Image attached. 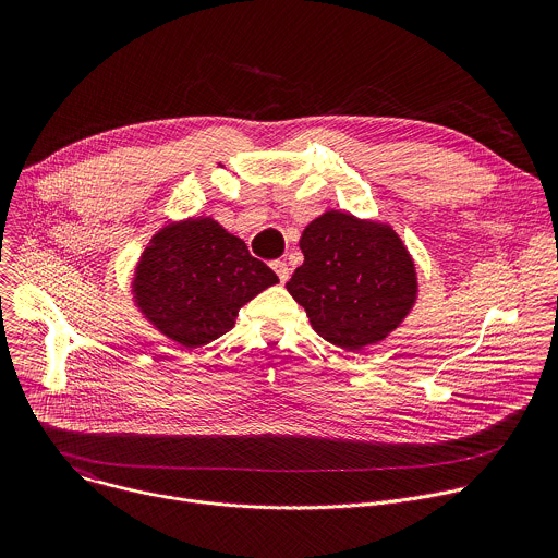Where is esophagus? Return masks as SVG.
Returning <instances> with one entry per match:
<instances>
[{
	"instance_id": "1",
	"label": "esophagus",
	"mask_w": 558,
	"mask_h": 558,
	"mask_svg": "<svg viewBox=\"0 0 558 558\" xmlns=\"http://www.w3.org/2000/svg\"><path fill=\"white\" fill-rule=\"evenodd\" d=\"M271 269L276 271V276H278V280H280V282H287V280H289L291 269H289V265H287V263H282V260H274V263H271Z\"/></svg>"
}]
</instances>
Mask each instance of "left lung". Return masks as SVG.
Returning a JSON list of instances; mask_svg holds the SVG:
<instances>
[{"mask_svg":"<svg viewBox=\"0 0 558 558\" xmlns=\"http://www.w3.org/2000/svg\"><path fill=\"white\" fill-rule=\"evenodd\" d=\"M300 250L287 291L313 331L344 351L386 340L417 302L415 260L388 222L329 209L304 227Z\"/></svg>","mask_w":558,"mask_h":558,"instance_id":"left-lung-1","label":"left lung"}]
</instances>
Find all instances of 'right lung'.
<instances>
[{"instance_id":"add662e5","label":"right lung","mask_w":558,"mask_h":558,"mask_svg":"<svg viewBox=\"0 0 558 558\" xmlns=\"http://www.w3.org/2000/svg\"><path fill=\"white\" fill-rule=\"evenodd\" d=\"M278 282L243 238L211 216L170 220L143 250L130 282L145 320L179 347L196 349L233 329L241 306Z\"/></svg>"}]
</instances>
